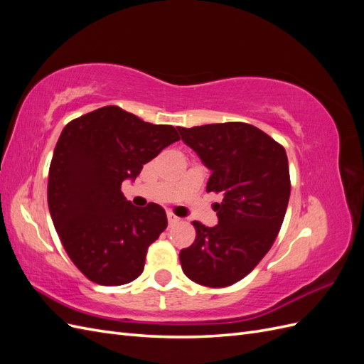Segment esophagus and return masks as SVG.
<instances>
[{
    "label": "esophagus",
    "instance_id": "obj_1",
    "mask_svg": "<svg viewBox=\"0 0 364 364\" xmlns=\"http://www.w3.org/2000/svg\"><path fill=\"white\" fill-rule=\"evenodd\" d=\"M167 218H168V223H170V225H174V223H178V222H179V220H181L179 217H176V215H174L173 213H168V214H167Z\"/></svg>",
    "mask_w": 364,
    "mask_h": 364
}]
</instances>
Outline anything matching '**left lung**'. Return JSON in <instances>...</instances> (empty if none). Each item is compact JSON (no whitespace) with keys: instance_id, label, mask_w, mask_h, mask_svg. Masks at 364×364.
I'll use <instances>...</instances> for the list:
<instances>
[{"instance_id":"8db88e82","label":"left lung","mask_w":364,"mask_h":364,"mask_svg":"<svg viewBox=\"0 0 364 364\" xmlns=\"http://www.w3.org/2000/svg\"><path fill=\"white\" fill-rule=\"evenodd\" d=\"M178 130L211 170L206 191L223 196L222 203L214 205V228L193 222L197 235L179 253L182 270L200 285L228 287L255 269L277 240L290 199L287 153L246 123Z\"/></svg>"}]
</instances>
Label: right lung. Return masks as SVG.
Wrapping results in <instances>:
<instances>
[{
  "label": "right lung",
  "instance_id": "1",
  "mask_svg": "<svg viewBox=\"0 0 364 364\" xmlns=\"http://www.w3.org/2000/svg\"><path fill=\"white\" fill-rule=\"evenodd\" d=\"M173 126L146 123L105 106L65 126L48 173V209L68 257L87 279L123 285L144 270L147 249L167 228L156 203L132 205L121 193L142 165L179 141Z\"/></svg>",
  "mask_w": 364,
  "mask_h": 364
}]
</instances>
